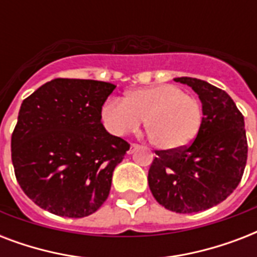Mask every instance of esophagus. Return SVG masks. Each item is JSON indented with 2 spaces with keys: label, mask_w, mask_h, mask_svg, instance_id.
Listing matches in <instances>:
<instances>
[{
  "label": "esophagus",
  "mask_w": 257,
  "mask_h": 257,
  "mask_svg": "<svg viewBox=\"0 0 257 257\" xmlns=\"http://www.w3.org/2000/svg\"><path fill=\"white\" fill-rule=\"evenodd\" d=\"M139 148H140V147H139L137 144H132V145H131V148H129V151H128V155H132V153L135 152V151H137Z\"/></svg>",
  "instance_id": "34e87169"
}]
</instances>
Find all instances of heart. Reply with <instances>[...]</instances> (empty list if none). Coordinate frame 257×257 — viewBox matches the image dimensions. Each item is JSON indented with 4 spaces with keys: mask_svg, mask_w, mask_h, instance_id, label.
Listing matches in <instances>:
<instances>
[{
    "mask_svg": "<svg viewBox=\"0 0 257 257\" xmlns=\"http://www.w3.org/2000/svg\"><path fill=\"white\" fill-rule=\"evenodd\" d=\"M105 126L116 136L140 128L145 118L152 144L177 151L191 144L201 125V105L196 97L172 84H157L126 93L124 100L110 98L101 109Z\"/></svg>",
    "mask_w": 257,
    "mask_h": 257,
    "instance_id": "1",
    "label": "heart"
}]
</instances>
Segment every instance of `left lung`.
<instances>
[{
  "label": "left lung",
  "mask_w": 257,
  "mask_h": 257,
  "mask_svg": "<svg viewBox=\"0 0 257 257\" xmlns=\"http://www.w3.org/2000/svg\"><path fill=\"white\" fill-rule=\"evenodd\" d=\"M197 93L203 118L189 147L156 151L148 172L153 197L169 211L193 213L224 201L239 185L247 163L244 117L227 92L199 78L176 77Z\"/></svg>",
  "instance_id": "8db88e82"
}]
</instances>
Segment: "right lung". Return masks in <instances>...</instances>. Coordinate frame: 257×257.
Wrapping results in <instances>:
<instances>
[{
	"label": "right lung",
	"instance_id": "1",
	"mask_svg": "<svg viewBox=\"0 0 257 257\" xmlns=\"http://www.w3.org/2000/svg\"><path fill=\"white\" fill-rule=\"evenodd\" d=\"M114 88L96 80L54 78L22 101L12 161L22 191L42 209L78 219L108 199L113 171L129 149L101 121Z\"/></svg>",
	"mask_w": 257,
	"mask_h": 257
}]
</instances>
